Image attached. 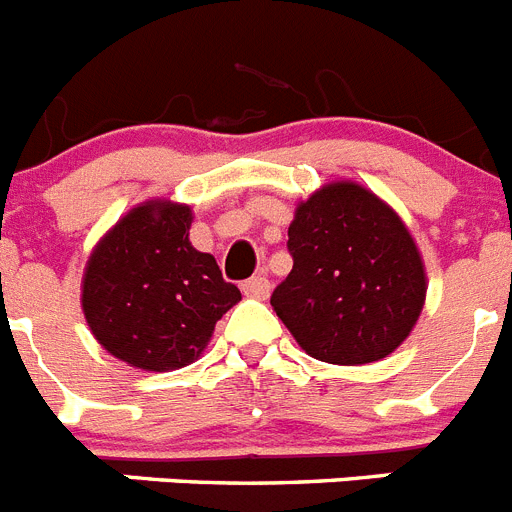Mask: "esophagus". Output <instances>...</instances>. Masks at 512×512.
<instances>
[{"instance_id":"1","label":"esophagus","mask_w":512,"mask_h":512,"mask_svg":"<svg viewBox=\"0 0 512 512\" xmlns=\"http://www.w3.org/2000/svg\"><path fill=\"white\" fill-rule=\"evenodd\" d=\"M271 292L269 287V279L266 277H251L243 282V295L251 297V300H266Z\"/></svg>"}]
</instances>
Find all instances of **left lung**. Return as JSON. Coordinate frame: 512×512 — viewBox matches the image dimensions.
Listing matches in <instances>:
<instances>
[{"label": "left lung", "mask_w": 512, "mask_h": 512, "mask_svg": "<svg viewBox=\"0 0 512 512\" xmlns=\"http://www.w3.org/2000/svg\"><path fill=\"white\" fill-rule=\"evenodd\" d=\"M292 271L271 307L312 359L372 364L418 323L425 269L395 210L356 182L325 184L289 225Z\"/></svg>", "instance_id": "obj_1"}]
</instances>
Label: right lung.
<instances>
[{"label":"right lung","mask_w":512,"mask_h":512,"mask_svg":"<svg viewBox=\"0 0 512 512\" xmlns=\"http://www.w3.org/2000/svg\"><path fill=\"white\" fill-rule=\"evenodd\" d=\"M189 228L187 205L143 202L94 246L84 269L89 330L115 359L143 372L192 364L217 320L241 300L215 256L189 243Z\"/></svg>","instance_id":"add662e5"}]
</instances>
